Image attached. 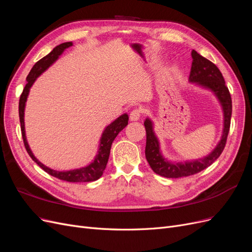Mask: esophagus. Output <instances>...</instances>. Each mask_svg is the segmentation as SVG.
<instances>
[{
  "instance_id": "34e87169",
  "label": "esophagus",
  "mask_w": 252,
  "mask_h": 252,
  "mask_svg": "<svg viewBox=\"0 0 252 252\" xmlns=\"http://www.w3.org/2000/svg\"><path fill=\"white\" fill-rule=\"evenodd\" d=\"M142 110L140 108H135L130 112V121H138L142 117Z\"/></svg>"
}]
</instances>
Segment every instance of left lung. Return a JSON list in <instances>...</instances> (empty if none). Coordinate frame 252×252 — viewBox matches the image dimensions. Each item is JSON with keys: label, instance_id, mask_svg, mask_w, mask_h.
<instances>
[{"label": "left lung", "instance_id": "left-lung-1", "mask_svg": "<svg viewBox=\"0 0 252 252\" xmlns=\"http://www.w3.org/2000/svg\"><path fill=\"white\" fill-rule=\"evenodd\" d=\"M192 65L190 70L189 81L196 83L199 85L212 90L218 96L219 101L222 105L224 111V130L222 139H220L218 146L211 154L204 158L196 159L192 162L182 163H170L163 158L159 152V145L157 136L155 135L152 122L147 119L144 122L145 129H146V148H145V156L149 163L151 169L157 174L162 175L164 178L178 179L183 177H188L207 168L222 154L228 133L230 129V120L232 113V101L228 87L225 85V80L219 68L210 62L209 60L199 55L195 50L191 52Z\"/></svg>", "mask_w": 252, "mask_h": 252}]
</instances>
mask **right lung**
<instances>
[{
  "label": "right lung",
  "mask_w": 252,
  "mask_h": 252,
  "mask_svg": "<svg viewBox=\"0 0 252 252\" xmlns=\"http://www.w3.org/2000/svg\"><path fill=\"white\" fill-rule=\"evenodd\" d=\"M72 46V42H66L58 45L57 47L52 49V51L46 57H44L40 61L33 65V67L30 70L29 74L27 75L26 81L27 84L25 85L24 89H23V93L20 96V102H19V116H20V123H21V130H22V136H23V141H24V146L28 152V155L30 156L33 161L39 165L41 168L46 171L48 174L52 175L57 179L63 180L66 182H72V183H82V182H93L96 181L97 179H100L102 177V174L106 168V165H107L109 155H110V148H111V144L113 140L117 138V135L119 134L120 131L123 130V129L127 126L128 124V116L125 113L123 116L119 117L116 121H113L110 125L105 128V130L102 134L101 138V143H100V148H98L97 155L94 158V161L91 163L90 165L83 167V168L80 169H74V170H69V171H57V170H52L48 167L43 165L41 162H39L36 159V158L33 156L29 148V145L26 140V135H25V125H24V110H25V103L27 100V96L29 94V89L32 86L33 82L36 80V78L39 75L44 72L47 68L55 62V61L62 55L63 51Z\"/></svg>",
  "instance_id": "right-lung-1"
}]
</instances>
